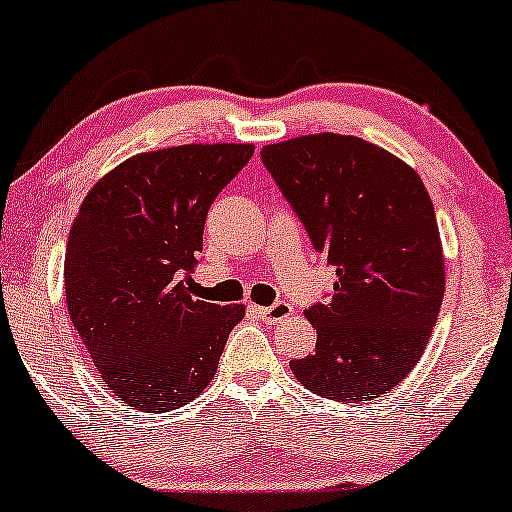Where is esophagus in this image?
Segmentation results:
<instances>
[{
    "label": "esophagus",
    "mask_w": 512,
    "mask_h": 512,
    "mask_svg": "<svg viewBox=\"0 0 512 512\" xmlns=\"http://www.w3.org/2000/svg\"><path fill=\"white\" fill-rule=\"evenodd\" d=\"M255 313L262 322H267V325H274V322L286 320V317L293 313V308H291V303L276 301L272 305H260V308H255Z\"/></svg>",
    "instance_id": "esophagus-1"
}]
</instances>
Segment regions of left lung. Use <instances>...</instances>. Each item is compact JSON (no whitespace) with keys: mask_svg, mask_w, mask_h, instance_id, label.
I'll return each mask as SVG.
<instances>
[{"mask_svg":"<svg viewBox=\"0 0 512 512\" xmlns=\"http://www.w3.org/2000/svg\"><path fill=\"white\" fill-rule=\"evenodd\" d=\"M262 163L313 248L337 267L334 291L305 310L317 344L291 361L293 375L337 402L385 395L424 354L445 293L424 182L380 146L330 132L264 146Z\"/></svg>","mask_w":512,"mask_h":512,"instance_id":"1","label":"left lung"}]
</instances>
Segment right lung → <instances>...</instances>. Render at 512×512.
Returning a JSON list of instances; mask_svg holds the SVG:
<instances>
[{
	"instance_id": "add662e5",
	"label": "right lung",
	"mask_w": 512,
	"mask_h": 512,
	"mask_svg": "<svg viewBox=\"0 0 512 512\" xmlns=\"http://www.w3.org/2000/svg\"><path fill=\"white\" fill-rule=\"evenodd\" d=\"M252 144H187L132 156L88 192L64 255L67 310L115 397L170 411L214 378L243 305L192 298L204 221Z\"/></svg>"
}]
</instances>
